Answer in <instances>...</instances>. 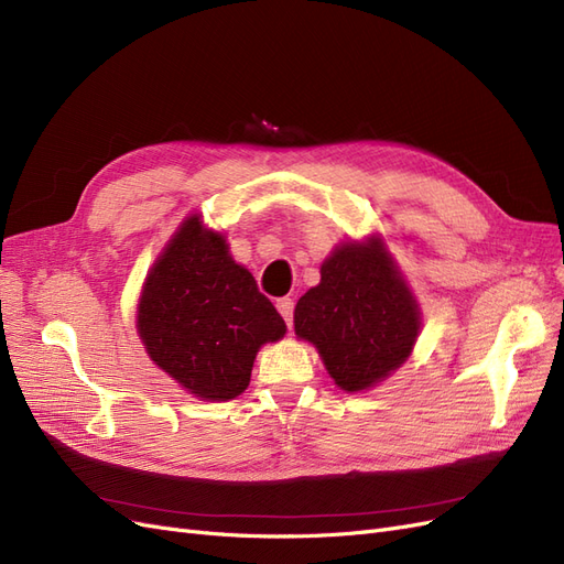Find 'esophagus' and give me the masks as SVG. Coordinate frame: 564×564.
Here are the masks:
<instances>
[{
	"label": "esophagus",
	"mask_w": 564,
	"mask_h": 564,
	"mask_svg": "<svg viewBox=\"0 0 564 564\" xmlns=\"http://www.w3.org/2000/svg\"><path fill=\"white\" fill-rule=\"evenodd\" d=\"M278 311L284 317L286 327H292V324H294V301L292 299H280L278 301Z\"/></svg>",
	"instance_id": "34e87169"
}]
</instances>
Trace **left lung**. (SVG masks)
<instances>
[{
	"label": "left lung",
	"mask_w": 564,
	"mask_h": 564,
	"mask_svg": "<svg viewBox=\"0 0 564 564\" xmlns=\"http://www.w3.org/2000/svg\"><path fill=\"white\" fill-rule=\"evenodd\" d=\"M319 275V284L296 303V336L317 348L338 388L357 392L377 386L416 344V299L377 235L336 247Z\"/></svg>",
	"instance_id": "left-lung-1"
}]
</instances>
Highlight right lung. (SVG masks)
Returning a JSON list of instances; mask_svg holds the SVG:
<instances>
[{
  "instance_id": "obj_1",
  "label": "right lung",
  "mask_w": 564,
  "mask_h": 564,
  "mask_svg": "<svg viewBox=\"0 0 564 564\" xmlns=\"http://www.w3.org/2000/svg\"><path fill=\"white\" fill-rule=\"evenodd\" d=\"M150 360L199 400L247 390L256 352L286 324L251 272L232 261L226 237L195 214L152 263L135 315Z\"/></svg>"
}]
</instances>
